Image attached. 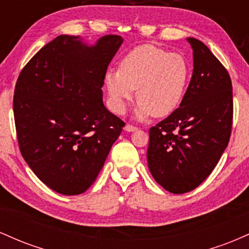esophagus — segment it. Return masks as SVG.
<instances>
[{
  "mask_svg": "<svg viewBox=\"0 0 249 249\" xmlns=\"http://www.w3.org/2000/svg\"><path fill=\"white\" fill-rule=\"evenodd\" d=\"M137 130H138V127L133 126V125L131 124L125 125V131H127V132H133V131H137Z\"/></svg>",
  "mask_w": 249,
  "mask_h": 249,
  "instance_id": "34e87169",
  "label": "esophagus"
}]
</instances>
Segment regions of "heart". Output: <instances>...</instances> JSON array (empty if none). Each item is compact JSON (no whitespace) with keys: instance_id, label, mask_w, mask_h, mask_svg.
Here are the masks:
<instances>
[{"instance_id":"heart-1","label":"heart","mask_w":249,"mask_h":249,"mask_svg":"<svg viewBox=\"0 0 249 249\" xmlns=\"http://www.w3.org/2000/svg\"><path fill=\"white\" fill-rule=\"evenodd\" d=\"M190 78L184 56L152 44L138 45L125 55L118 71L105 76L107 95L116 113H124L137 90L136 117H165L181 102Z\"/></svg>"}]
</instances>
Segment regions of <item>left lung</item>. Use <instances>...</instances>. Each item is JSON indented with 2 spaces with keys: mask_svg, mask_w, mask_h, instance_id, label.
I'll return each mask as SVG.
<instances>
[{
  "mask_svg": "<svg viewBox=\"0 0 249 249\" xmlns=\"http://www.w3.org/2000/svg\"><path fill=\"white\" fill-rule=\"evenodd\" d=\"M193 75L179 107L151 127L147 164L168 192L194 190L212 173L230 142L233 90L224 65L199 39L188 37Z\"/></svg>",
  "mask_w": 249,
  "mask_h": 249,
  "instance_id": "left-lung-1",
  "label": "left lung"
}]
</instances>
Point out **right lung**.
<instances>
[{
  "mask_svg": "<svg viewBox=\"0 0 249 249\" xmlns=\"http://www.w3.org/2000/svg\"><path fill=\"white\" fill-rule=\"evenodd\" d=\"M124 39L88 45L57 36L19 73L14 118L19 151L42 182L77 196L95 182L125 123L103 104L105 73Z\"/></svg>",
  "mask_w": 249,
  "mask_h": 249,
  "instance_id": "1",
  "label": "right lung"
}]
</instances>
